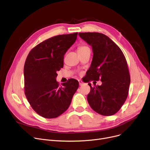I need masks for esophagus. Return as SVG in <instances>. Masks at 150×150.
Here are the masks:
<instances>
[{"label":"esophagus","instance_id":"1","mask_svg":"<svg viewBox=\"0 0 150 150\" xmlns=\"http://www.w3.org/2000/svg\"><path fill=\"white\" fill-rule=\"evenodd\" d=\"M79 84H80V86L83 85V84H84V83H83V82L81 80H79Z\"/></svg>","mask_w":150,"mask_h":150}]
</instances>
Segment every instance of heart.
<instances>
[{"label":"heart","instance_id":"1","mask_svg":"<svg viewBox=\"0 0 150 150\" xmlns=\"http://www.w3.org/2000/svg\"><path fill=\"white\" fill-rule=\"evenodd\" d=\"M88 47H85V46H83V47H80L79 49H78V50H83V49H84V48H87Z\"/></svg>","mask_w":150,"mask_h":150}]
</instances>
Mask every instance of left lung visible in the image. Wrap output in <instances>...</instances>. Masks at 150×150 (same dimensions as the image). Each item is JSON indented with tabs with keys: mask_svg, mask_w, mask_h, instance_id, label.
<instances>
[{
	"mask_svg": "<svg viewBox=\"0 0 150 150\" xmlns=\"http://www.w3.org/2000/svg\"><path fill=\"white\" fill-rule=\"evenodd\" d=\"M92 47L93 57L87 71L86 81L100 80V86H91L87 100L90 107L103 116L118 112L126 101L131 79L125 55L108 37L98 32L79 33Z\"/></svg>",
	"mask_w": 150,
	"mask_h": 150,
	"instance_id": "obj_1",
	"label": "left lung"
}]
</instances>
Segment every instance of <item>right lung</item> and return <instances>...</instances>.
I'll use <instances>...</instances> for the list:
<instances>
[{
    "mask_svg": "<svg viewBox=\"0 0 150 150\" xmlns=\"http://www.w3.org/2000/svg\"><path fill=\"white\" fill-rule=\"evenodd\" d=\"M77 34L50 38L32 49L25 60V95L32 108L43 118H55L66 112L79 86L75 79H69L61 87L56 80L57 71L64 66V56Z\"/></svg>",
    "mask_w": 150,
    "mask_h": 150,
    "instance_id": "right-lung-1",
    "label": "right lung"
}]
</instances>
